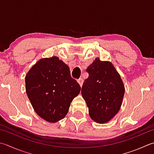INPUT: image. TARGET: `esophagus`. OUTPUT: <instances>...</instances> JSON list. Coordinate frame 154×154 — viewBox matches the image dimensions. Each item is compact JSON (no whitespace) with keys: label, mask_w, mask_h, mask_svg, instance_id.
I'll return each mask as SVG.
<instances>
[{"label":"esophagus","mask_w":154,"mask_h":154,"mask_svg":"<svg viewBox=\"0 0 154 154\" xmlns=\"http://www.w3.org/2000/svg\"><path fill=\"white\" fill-rule=\"evenodd\" d=\"M77 82L79 83V84L80 85V86L81 87L83 85V79H82V78H79V79H77Z\"/></svg>","instance_id":"1"}]
</instances>
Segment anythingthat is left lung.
<instances>
[{"mask_svg":"<svg viewBox=\"0 0 154 154\" xmlns=\"http://www.w3.org/2000/svg\"><path fill=\"white\" fill-rule=\"evenodd\" d=\"M89 77L84 81L81 94L93 121L105 123L118 113L125 87L118 72L109 61L96 58L88 67Z\"/></svg>","mask_w":154,"mask_h":154,"instance_id":"8db88e82","label":"left lung"}]
</instances>
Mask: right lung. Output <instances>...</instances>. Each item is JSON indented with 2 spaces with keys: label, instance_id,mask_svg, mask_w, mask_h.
Returning <instances> with one entry per match:
<instances>
[{
  "label": "right lung",
  "instance_id": "right-lung-1",
  "mask_svg": "<svg viewBox=\"0 0 154 154\" xmlns=\"http://www.w3.org/2000/svg\"><path fill=\"white\" fill-rule=\"evenodd\" d=\"M25 89L35 112L50 123L64 118L81 91L69 67L55 56L41 59L32 66L26 75Z\"/></svg>",
  "mask_w": 154,
  "mask_h": 154
}]
</instances>
